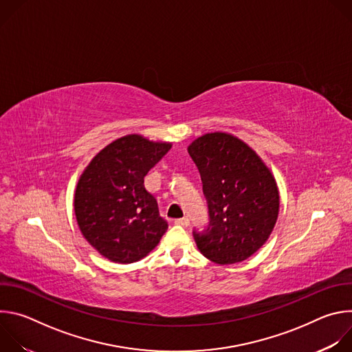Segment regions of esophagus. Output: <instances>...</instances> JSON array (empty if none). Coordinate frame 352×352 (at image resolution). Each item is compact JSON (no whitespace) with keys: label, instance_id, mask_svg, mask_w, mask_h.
I'll use <instances>...</instances> for the list:
<instances>
[{"label":"esophagus","instance_id":"34e87169","mask_svg":"<svg viewBox=\"0 0 352 352\" xmlns=\"http://www.w3.org/2000/svg\"><path fill=\"white\" fill-rule=\"evenodd\" d=\"M174 223H175L177 226H182V227H186V226H189V220H188L186 217H182V219H177Z\"/></svg>","mask_w":352,"mask_h":352}]
</instances>
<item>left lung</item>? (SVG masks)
Instances as JSON below:
<instances>
[{
    "mask_svg": "<svg viewBox=\"0 0 352 352\" xmlns=\"http://www.w3.org/2000/svg\"><path fill=\"white\" fill-rule=\"evenodd\" d=\"M188 152L209 209L208 227L192 231L199 250L220 265L248 259L267 241L278 216L273 175L252 148L228 133L197 138Z\"/></svg>",
    "mask_w": 352,
    "mask_h": 352,
    "instance_id": "1",
    "label": "left lung"
}]
</instances>
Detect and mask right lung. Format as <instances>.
Masks as SVG:
<instances>
[{
  "instance_id": "obj_1",
  "label": "right lung",
  "mask_w": 352,
  "mask_h": 352,
  "mask_svg": "<svg viewBox=\"0 0 352 352\" xmlns=\"http://www.w3.org/2000/svg\"><path fill=\"white\" fill-rule=\"evenodd\" d=\"M171 148L128 135L106 146L82 174L75 214L87 242L107 259L132 263L157 246L168 223L144 177Z\"/></svg>"
}]
</instances>
